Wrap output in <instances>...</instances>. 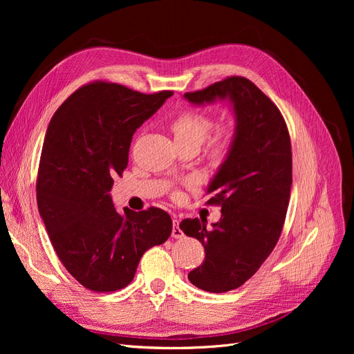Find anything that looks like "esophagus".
<instances>
[{"mask_svg":"<svg viewBox=\"0 0 354 354\" xmlns=\"http://www.w3.org/2000/svg\"><path fill=\"white\" fill-rule=\"evenodd\" d=\"M172 236H174L175 239H178V238H182V236H183V232H182V230L179 228V219H178V218H174V227H172Z\"/></svg>","mask_w":354,"mask_h":354,"instance_id":"esophagus-1","label":"esophagus"}]
</instances>
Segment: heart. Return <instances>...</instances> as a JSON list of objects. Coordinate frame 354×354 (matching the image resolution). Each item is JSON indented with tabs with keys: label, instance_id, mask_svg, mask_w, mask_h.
Returning a JSON list of instances; mask_svg holds the SVG:
<instances>
[{
	"label": "heart",
	"instance_id": "obj_1",
	"mask_svg": "<svg viewBox=\"0 0 354 354\" xmlns=\"http://www.w3.org/2000/svg\"><path fill=\"white\" fill-rule=\"evenodd\" d=\"M214 120L209 115L196 110H183L172 120L171 129L176 142L202 143L212 129ZM235 140L232 124H219L208 140V152L214 160H222L231 152Z\"/></svg>",
	"mask_w": 354,
	"mask_h": 354
}]
</instances>
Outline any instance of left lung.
<instances>
[{
	"label": "left lung",
	"mask_w": 354,
	"mask_h": 354,
	"mask_svg": "<svg viewBox=\"0 0 354 354\" xmlns=\"http://www.w3.org/2000/svg\"><path fill=\"white\" fill-rule=\"evenodd\" d=\"M194 104L228 99L235 113V140L209 183L208 205L221 219H183L179 228L205 247L203 263L189 281L209 292L243 286L272 252L281 235L292 183L291 142L281 111L251 80L232 76L185 93Z\"/></svg>",
	"instance_id": "8db88e82"
}]
</instances>
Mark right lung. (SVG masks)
<instances>
[{"label": "right lung", "instance_id": "right-lung-1", "mask_svg": "<svg viewBox=\"0 0 354 354\" xmlns=\"http://www.w3.org/2000/svg\"><path fill=\"white\" fill-rule=\"evenodd\" d=\"M172 95L93 82L74 91L50 120L37 203L55 254L87 290L110 292L130 284L142 255L172 232L163 209L119 214L109 194L113 178L126 169L136 129Z\"/></svg>", "mask_w": 354, "mask_h": 354}]
</instances>
